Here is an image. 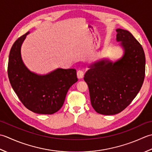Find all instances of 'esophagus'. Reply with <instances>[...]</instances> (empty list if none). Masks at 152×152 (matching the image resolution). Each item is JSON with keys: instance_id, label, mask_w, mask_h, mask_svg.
Masks as SVG:
<instances>
[{"instance_id": "esophagus-1", "label": "esophagus", "mask_w": 152, "mask_h": 152, "mask_svg": "<svg viewBox=\"0 0 152 152\" xmlns=\"http://www.w3.org/2000/svg\"><path fill=\"white\" fill-rule=\"evenodd\" d=\"M77 77L79 79H82L83 76H84V72L82 70H79L78 72H77Z\"/></svg>"}]
</instances>
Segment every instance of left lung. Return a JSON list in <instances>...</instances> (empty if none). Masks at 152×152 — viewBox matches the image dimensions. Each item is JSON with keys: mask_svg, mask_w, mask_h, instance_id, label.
<instances>
[{"mask_svg": "<svg viewBox=\"0 0 152 152\" xmlns=\"http://www.w3.org/2000/svg\"><path fill=\"white\" fill-rule=\"evenodd\" d=\"M116 31L117 41L124 50L122 58L115 62L107 59L96 61L84 77L92 106L102 115H115L125 110L140 91L145 77L142 45L128 31Z\"/></svg>", "mask_w": 152, "mask_h": 152, "instance_id": "1", "label": "left lung"}]
</instances>
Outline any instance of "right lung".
<instances>
[{
  "label": "right lung",
  "instance_id": "obj_1",
  "mask_svg": "<svg viewBox=\"0 0 152 152\" xmlns=\"http://www.w3.org/2000/svg\"><path fill=\"white\" fill-rule=\"evenodd\" d=\"M29 33L18 38L12 46L8 64L9 80L27 109L39 114H53L62 107L68 90L78 80L76 70L58 68L46 75L31 72L21 56V45Z\"/></svg>",
  "mask_w": 152,
  "mask_h": 152
}]
</instances>
